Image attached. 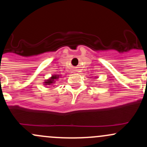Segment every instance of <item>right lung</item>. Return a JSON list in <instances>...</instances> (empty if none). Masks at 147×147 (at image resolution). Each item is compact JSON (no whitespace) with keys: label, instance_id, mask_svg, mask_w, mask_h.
I'll return each instance as SVG.
<instances>
[{"label":"right lung","instance_id":"right-lung-1","mask_svg":"<svg viewBox=\"0 0 147 147\" xmlns=\"http://www.w3.org/2000/svg\"><path fill=\"white\" fill-rule=\"evenodd\" d=\"M61 77L60 75H52L51 77H49L48 79H45L43 82V85L44 86H53L59 79Z\"/></svg>","mask_w":147,"mask_h":147}]
</instances>
